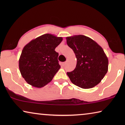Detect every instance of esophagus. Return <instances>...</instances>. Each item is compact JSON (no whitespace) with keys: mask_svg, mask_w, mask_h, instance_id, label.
Here are the masks:
<instances>
[{"mask_svg":"<svg viewBox=\"0 0 125 125\" xmlns=\"http://www.w3.org/2000/svg\"><path fill=\"white\" fill-rule=\"evenodd\" d=\"M65 64H66V63H65V62L62 63V67H64L65 65Z\"/></svg>","mask_w":125,"mask_h":125,"instance_id":"obj_1","label":"esophagus"}]
</instances>
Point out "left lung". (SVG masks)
Here are the masks:
<instances>
[{"label":"left lung","mask_w":125,"mask_h":125,"mask_svg":"<svg viewBox=\"0 0 125 125\" xmlns=\"http://www.w3.org/2000/svg\"><path fill=\"white\" fill-rule=\"evenodd\" d=\"M66 40L77 61L75 69L67 73L72 83L83 89L94 87L108 71V58L102 47L84 35L67 37Z\"/></svg>","instance_id":"left-lung-1"}]
</instances>
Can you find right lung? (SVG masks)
Instances as JSON below:
<instances>
[{"label": "right lung", "mask_w": 125, "mask_h": 125, "mask_svg": "<svg viewBox=\"0 0 125 125\" xmlns=\"http://www.w3.org/2000/svg\"><path fill=\"white\" fill-rule=\"evenodd\" d=\"M62 37L46 33L32 40L23 48L19 61L22 77L27 83L42 88L51 82L60 69L55 48Z\"/></svg>", "instance_id": "1"}]
</instances>
